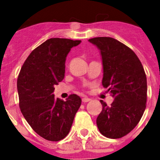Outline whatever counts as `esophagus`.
Masks as SVG:
<instances>
[{
  "label": "esophagus",
  "mask_w": 160,
  "mask_h": 160,
  "mask_svg": "<svg viewBox=\"0 0 160 160\" xmlns=\"http://www.w3.org/2000/svg\"><path fill=\"white\" fill-rule=\"evenodd\" d=\"M91 100V99H90V98L88 97H84L82 98V101L84 103H86V102H89V101H90Z\"/></svg>",
  "instance_id": "esophagus-1"
}]
</instances>
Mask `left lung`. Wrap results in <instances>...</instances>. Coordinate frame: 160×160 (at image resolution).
<instances>
[{"instance_id":"8db88e82","label":"left lung","mask_w":160,"mask_h":160,"mask_svg":"<svg viewBox=\"0 0 160 160\" xmlns=\"http://www.w3.org/2000/svg\"><path fill=\"white\" fill-rule=\"evenodd\" d=\"M100 51L102 85L114 98L110 106L100 100L96 124L107 138L119 139L136 126L145 110L147 79L140 60L131 49L111 37L89 40Z\"/></svg>"}]
</instances>
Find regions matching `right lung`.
I'll return each instance as SVG.
<instances>
[{"mask_svg": "<svg viewBox=\"0 0 160 160\" xmlns=\"http://www.w3.org/2000/svg\"><path fill=\"white\" fill-rule=\"evenodd\" d=\"M81 41L51 38L34 50L22 65L18 80L20 108L34 131L50 141H59L70 132L81 105L77 95L65 101L55 99V85L65 77L69 52Z\"/></svg>", "mask_w": 160, "mask_h": 160, "instance_id": "right-lung-1", "label": "right lung"}]
</instances>
